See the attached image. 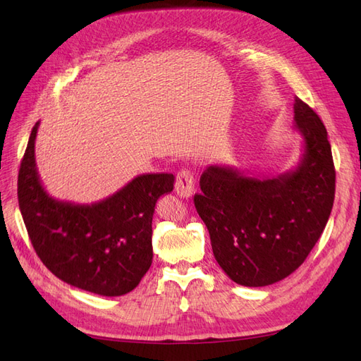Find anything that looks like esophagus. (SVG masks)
I'll return each mask as SVG.
<instances>
[{"label": "esophagus", "instance_id": "obj_1", "mask_svg": "<svg viewBox=\"0 0 361 361\" xmlns=\"http://www.w3.org/2000/svg\"><path fill=\"white\" fill-rule=\"evenodd\" d=\"M174 188H176V192L180 195V197H190L194 191V176L190 170H180L178 173V178H176V185H174Z\"/></svg>", "mask_w": 361, "mask_h": 361}]
</instances>
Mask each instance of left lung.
I'll return each mask as SVG.
<instances>
[{
  "mask_svg": "<svg viewBox=\"0 0 361 361\" xmlns=\"http://www.w3.org/2000/svg\"><path fill=\"white\" fill-rule=\"evenodd\" d=\"M295 129L302 155L293 170L251 178L228 166H209L194 204L211 236L218 265L238 285L268 286L297 269L329 221L336 171L326 129L295 97Z\"/></svg>",
  "mask_w": 361,
  "mask_h": 361,
  "instance_id": "8db88e82",
  "label": "left lung"
}]
</instances>
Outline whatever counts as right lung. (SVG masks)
I'll list each match as a JSON object with an SVG mask.
<instances>
[{
    "label": "right lung",
    "instance_id": "right-lung-1",
    "mask_svg": "<svg viewBox=\"0 0 361 361\" xmlns=\"http://www.w3.org/2000/svg\"><path fill=\"white\" fill-rule=\"evenodd\" d=\"M32 126L18 174V200L31 244L54 276L78 289L120 297L138 286L154 259L155 204L173 191L170 173L141 174L90 204L54 199L36 167Z\"/></svg>",
    "mask_w": 361,
    "mask_h": 361
}]
</instances>
